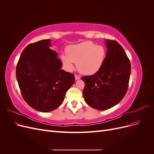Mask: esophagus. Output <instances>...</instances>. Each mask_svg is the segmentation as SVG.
Segmentation results:
<instances>
[{"mask_svg":"<svg viewBox=\"0 0 154 154\" xmlns=\"http://www.w3.org/2000/svg\"><path fill=\"white\" fill-rule=\"evenodd\" d=\"M74 77H75V80H79V79H80V76H78V75H76V74H75V76H74Z\"/></svg>","mask_w":154,"mask_h":154,"instance_id":"esophagus-1","label":"esophagus"}]
</instances>
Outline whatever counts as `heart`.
<instances>
[{"mask_svg":"<svg viewBox=\"0 0 154 154\" xmlns=\"http://www.w3.org/2000/svg\"><path fill=\"white\" fill-rule=\"evenodd\" d=\"M106 54V49L103 46L86 41L69 46L67 54L61 55V60L68 71H72L74 69V63H76L79 72L85 75H92L103 66Z\"/></svg>","mask_w":154,"mask_h":154,"instance_id":"1","label":"heart"}]
</instances>
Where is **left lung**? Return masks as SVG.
Wrapping results in <instances>:
<instances>
[{
	"mask_svg": "<svg viewBox=\"0 0 154 154\" xmlns=\"http://www.w3.org/2000/svg\"><path fill=\"white\" fill-rule=\"evenodd\" d=\"M106 54L103 66L94 75L83 76V94L86 103L97 110L112 108L127 93L131 71L130 60L115 40H106Z\"/></svg>",
	"mask_w": 154,
	"mask_h": 154,
	"instance_id": "8db88e82",
	"label": "left lung"
}]
</instances>
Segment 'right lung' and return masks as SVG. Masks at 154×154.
Wrapping results in <instances>:
<instances>
[{"label": "right lung", "instance_id": "right-lung-1", "mask_svg": "<svg viewBox=\"0 0 154 154\" xmlns=\"http://www.w3.org/2000/svg\"><path fill=\"white\" fill-rule=\"evenodd\" d=\"M50 46L49 39L29 44L21 53L16 68L23 98L32 109L42 112L57 109L75 81L73 74L61 69L58 53Z\"/></svg>", "mask_w": 154, "mask_h": 154}]
</instances>
